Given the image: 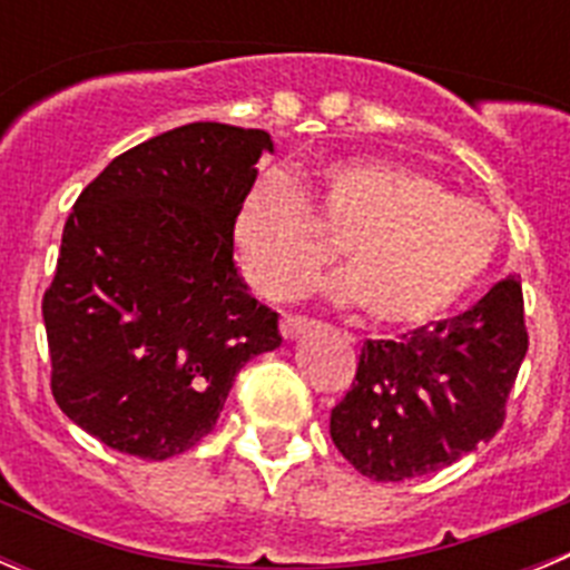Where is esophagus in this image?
<instances>
[{
  "mask_svg": "<svg viewBox=\"0 0 570 570\" xmlns=\"http://www.w3.org/2000/svg\"><path fill=\"white\" fill-rule=\"evenodd\" d=\"M311 325H314V322L305 320V316H282L279 331H282V336H285V340H296V336L305 334Z\"/></svg>",
  "mask_w": 570,
  "mask_h": 570,
  "instance_id": "esophagus-1",
  "label": "esophagus"
}]
</instances>
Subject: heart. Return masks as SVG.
<instances>
[{
  "label": "heart",
  "instance_id": "b5f03b06",
  "mask_svg": "<svg viewBox=\"0 0 570 570\" xmlns=\"http://www.w3.org/2000/svg\"><path fill=\"white\" fill-rule=\"evenodd\" d=\"M345 271L322 282L336 302H360L382 328H416L445 314L480 282L500 250V219L434 176L382 159L331 163L299 190L262 176L234 216L245 279L285 299L331 259Z\"/></svg>",
  "mask_w": 570,
  "mask_h": 570
}]
</instances>
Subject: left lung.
Instances as JSON below:
<instances>
[{"mask_svg":"<svg viewBox=\"0 0 570 570\" xmlns=\"http://www.w3.org/2000/svg\"><path fill=\"white\" fill-rule=\"evenodd\" d=\"M525 351L522 285L505 276L465 314L367 340L331 440L376 482L440 471L500 431Z\"/></svg>","mask_w":570,"mask_h":570,"instance_id":"obj_1","label":"left lung"}]
</instances>
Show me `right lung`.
Wrapping results in <instances>:
<instances>
[{
    "mask_svg": "<svg viewBox=\"0 0 570 570\" xmlns=\"http://www.w3.org/2000/svg\"><path fill=\"white\" fill-rule=\"evenodd\" d=\"M271 150L265 130L183 125L116 156L70 210L42 299L50 391L119 454L194 448L239 367L282 345L234 262L236 208Z\"/></svg>",
    "mask_w": 570,
    "mask_h": 570,
    "instance_id": "1",
    "label": "right lung"
}]
</instances>
